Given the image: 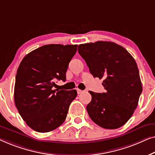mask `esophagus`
Masks as SVG:
<instances>
[{"label":"esophagus","instance_id":"obj_1","mask_svg":"<svg viewBox=\"0 0 155 155\" xmlns=\"http://www.w3.org/2000/svg\"><path fill=\"white\" fill-rule=\"evenodd\" d=\"M77 93L78 94H81V93H82L83 92H84V91H81V90H80V89H77Z\"/></svg>","mask_w":155,"mask_h":155}]
</instances>
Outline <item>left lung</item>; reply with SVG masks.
I'll list each match as a JSON object with an SVG mask.
<instances>
[{"label":"left lung","mask_w":155,"mask_h":155,"mask_svg":"<svg viewBox=\"0 0 155 155\" xmlns=\"http://www.w3.org/2000/svg\"><path fill=\"white\" fill-rule=\"evenodd\" d=\"M78 52L91 74L104 79L105 92L89 91L92 96L86 107L89 117L106 129L121 127L132 117L143 91L136 61L124 48L109 41L81 44Z\"/></svg>","instance_id":"1"}]
</instances>
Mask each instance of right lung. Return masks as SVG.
Here are the masks:
<instances>
[{
  "label": "right lung",
  "mask_w": 155,
  "mask_h": 155,
  "mask_svg": "<svg viewBox=\"0 0 155 155\" xmlns=\"http://www.w3.org/2000/svg\"><path fill=\"white\" fill-rule=\"evenodd\" d=\"M77 45H43L27 54L17 69L14 91L18 112L32 129L55 130L66 119L76 90H53L55 80H66L69 63Z\"/></svg>",
  "instance_id": "1"
}]
</instances>
